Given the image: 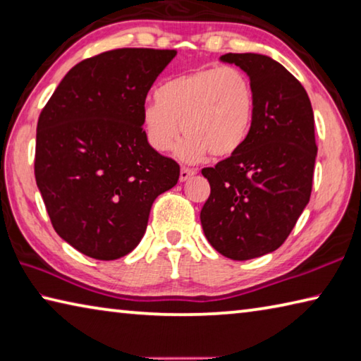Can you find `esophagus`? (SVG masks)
Returning a JSON list of instances; mask_svg holds the SVG:
<instances>
[{"label":"esophagus","mask_w":361,"mask_h":361,"mask_svg":"<svg viewBox=\"0 0 361 361\" xmlns=\"http://www.w3.org/2000/svg\"><path fill=\"white\" fill-rule=\"evenodd\" d=\"M195 174H197V173H195L193 169L182 168V169H180V176H179V179H180V182H185V180L190 179V177H193Z\"/></svg>","instance_id":"34e87169"}]
</instances>
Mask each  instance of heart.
<instances>
[{"mask_svg": "<svg viewBox=\"0 0 361 361\" xmlns=\"http://www.w3.org/2000/svg\"><path fill=\"white\" fill-rule=\"evenodd\" d=\"M254 114L247 74L233 66L204 68L158 87L154 103L142 107V126L158 152L169 150L184 131L176 155L184 163H198L209 154L230 157L241 149Z\"/></svg>", "mask_w": 361, "mask_h": 361, "instance_id": "heart-1", "label": "heart"}]
</instances>
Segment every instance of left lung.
Returning a JSON list of instances; mask_svg holds the SVG:
<instances>
[{"label": "left lung", "mask_w": 361, "mask_h": 361, "mask_svg": "<svg viewBox=\"0 0 361 361\" xmlns=\"http://www.w3.org/2000/svg\"><path fill=\"white\" fill-rule=\"evenodd\" d=\"M254 87V123L243 147L201 173L211 195L200 219L219 254L244 262L279 249L311 198L317 145L307 93L279 61L225 54Z\"/></svg>", "instance_id": "8db88e82"}]
</instances>
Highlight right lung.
<instances>
[{
  "label": "right lung",
  "instance_id": "1",
  "mask_svg": "<svg viewBox=\"0 0 361 361\" xmlns=\"http://www.w3.org/2000/svg\"><path fill=\"white\" fill-rule=\"evenodd\" d=\"M176 50L117 49L63 78L37 120L35 176L55 231L80 254L117 260L136 247L179 164L150 147L145 97Z\"/></svg>",
  "mask_w": 361,
  "mask_h": 361
}]
</instances>
